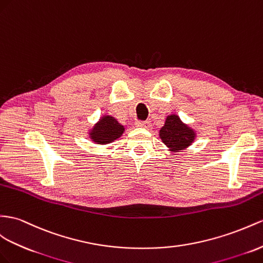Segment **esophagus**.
Here are the masks:
<instances>
[{
    "mask_svg": "<svg viewBox=\"0 0 263 263\" xmlns=\"http://www.w3.org/2000/svg\"><path fill=\"white\" fill-rule=\"evenodd\" d=\"M137 126L143 127V129H150L151 122H150V121H142V122H137Z\"/></svg>",
    "mask_w": 263,
    "mask_h": 263,
    "instance_id": "34e87169",
    "label": "esophagus"
}]
</instances>
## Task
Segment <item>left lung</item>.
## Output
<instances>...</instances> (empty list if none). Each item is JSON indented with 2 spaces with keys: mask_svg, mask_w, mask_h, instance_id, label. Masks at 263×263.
Wrapping results in <instances>:
<instances>
[{
  "mask_svg": "<svg viewBox=\"0 0 263 263\" xmlns=\"http://www.w3.org/2000/svg\"><path fill=\"white\" fill-rule=\"evenodd\" d=\"M159 137L171 153L187 149L197 139L196 130L184 123L178 114H169L159 131Z\"/></svg>",
  "mask_w": 263,
  "mask_h": 263,
  "instance_id": "1",
  "label": "left lung"
}]
</instances>
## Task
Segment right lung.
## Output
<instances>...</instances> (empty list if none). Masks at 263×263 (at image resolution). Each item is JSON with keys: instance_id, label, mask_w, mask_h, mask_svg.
<instances>
[{"instance_id": "1", "label": "right lung", "mask_w": 263, "mask_h": 263, "mask_svg": "<svg viewBox=\"0 0 263 263\" xmlns=\"http://www.w3.org/2000/svg\"><path fill=\"white\" fill-rule=\"evenodd\" d=\"M125 132V127L119 121L110 116L103 114L100 117L98 122L94 123L91 127L86 130L87 137L96 144L106 145L120 139Z\"/></svg>"}]
</instances>
